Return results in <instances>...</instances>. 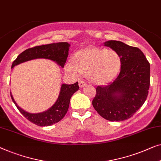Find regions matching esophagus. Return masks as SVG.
<instances>
[{
  "instance_id": "34e87169",
  "label": "esophagus",
  "mask_w": 161,
  "mask_h": 161,
  "mask_svg": "<svg viewBox=\"0 0 161 161\" xmlns=\"http://www.w3.org/2000/svg\"><path fill=\"white\" fill-rule=\"evenodd\" d=\"M86 85H87V83H86L85 81H83V80L79 81V86H80V87L82 88L84 87H85Z\"/></svg>"
}]
</instances>
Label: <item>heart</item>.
<instances>
[{"label":"heart","instance_id":"b5f03b06","mask_svg":"<svg viewBox=\"0 0 161 161\" xmlns=\"http://www.w3.org/2000/svg\"><path fill=\"white\" fill-rule=\"evenodd\" d=\"M121 63L120 56L116 51L86 47L74 54L73 63H67L65 70L75 77L85 73L92 82L103 85L116 77L120 71Z\"/></svg>","mask_w":161,"mask_h":161}]
</instances>
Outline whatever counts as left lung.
<instances>
[{
  "label": "left lung",
  "instance_id": "1",
  "mask_svg": "<svg viewBox=\"0 0 161 161\" xmlns=\"http://www.w3.org/2000/svg\"><path fill=\"white\" fill-rule=\"evenodd\" d=\"M104 46L120 56V72L114 81L96 87L92 106L107 120H125L145 102L150 84V65L137 47L112 40L106 42Z\"/></svg>",
  "mask_w": 161,
  "mask_h": 161
}]
</instances>
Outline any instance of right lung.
Masks as SVG:
<instances>
[{"label": "right lung", "instance_id": "1", "mask_svg": "<svg viewBox=\"0 0 161 161\" xmlns=\"http://www.w3.org/2000/svg\"><path fill=\"white\" fill-rule=\"evenodd\" d=\"M69 47L70 44L69 43L59 42L28 49L18 55L17 59L12 63V69L22 63L38 58L51 60L60 67L63 68L69 56ZM78 90V82L72 85L63 84L60 87V94L55 103L47 111L36 114L28 112L22 109L16 103L12 93L11 97L20 113L29 121L39 126H49L58 123L65 117L69 109L70 99L74 92Z\"/></svg>", "mask_w": 161, "mask_h": 161}]
</instances>
